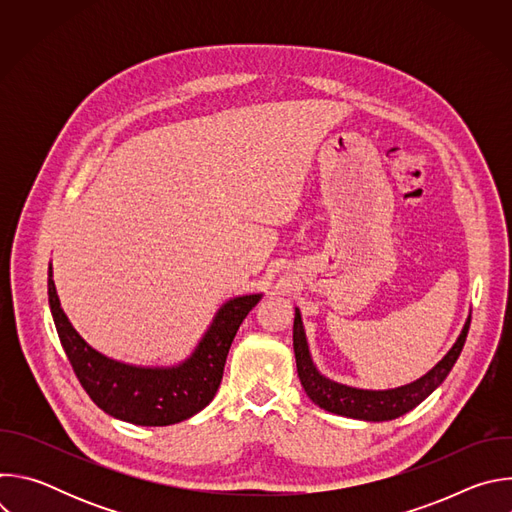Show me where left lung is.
<instances>
[{
	"label": "left lung",
	"instance_id": "8db88e82",
	"mask_svg": "<svg viewBox=\"0 0 512 512\" xmlns=\"http://www.w3.org/2000/svg\"><path fill=\"white\" fill-rule=\"evenodd\" d=\"M470 330V316L454 342V346L448 350V354L435 364V367L423 375L421 379L387 391H369V389H356L348 385L334 383L320 375L316 364L310 356L306 332L302 314L296 308L294 318V352H296V364H298V377L302 381V387L306 395L322 409L352 417V419H364V421H389L395 417L405 415L413 407H417L425 397H429L437 387L444 383V379L450 375L452 367L456 364L466 336Z\"/></svg>",
	"mask_w": 512,
	"mask_h": 512
}]
</instances>
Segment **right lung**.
<instances>
[{
    "label": "right lung",
    "mask_w": 512,
    "mask_h": 512,
    "mask_svg": "<svg viewBox=\"0 0 512 512\" xmlns=\"http://www.w3.org/2000/svg\"><path fill=\"white\" fill-rule=\"evenodd\" d=\"M261 294L221 306L194 352L174 367H135L113 360L85 342L60 308L48 265V304L60 344L93 403L135 425H172L202 411L221 385L233 338Z\"/></svg>",
    "instance_id": "1"
}]
</instances>
